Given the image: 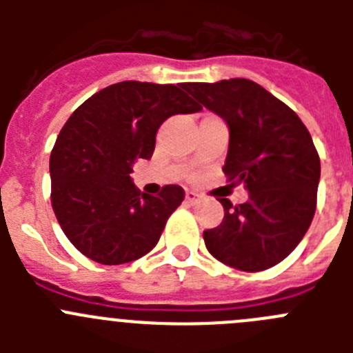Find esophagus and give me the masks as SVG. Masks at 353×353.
Listing matches in <instances>:
<instances>
[{
  "instance_id": "obj_1",
  "label": "esophagus",
  "mask_w": 353,
  "mask_h": 353,
  "mask_svg": "<svg viewBox=\"0 0 353 353\" xmlns=\"http://www.w3.org/2000/svg\"><path fill=\"white\" fill-rule=\"evenodd\" d=\"M185 201L187 203H198L199 201V194L198 192H194V191H187L185 192Z\"/></svg>"
}]
</instances>
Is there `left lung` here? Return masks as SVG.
<instances>
[{
    "label": "left lung",
    "instance_id": "obj_1",
    "mask_svg": "<svg viewBox=\"0 0 353 353\" xmlns=\"http://www.w3.org/2000/svg\"><path fill=\"white\" fill-rule=\"evenodd\" d=\"M182 86L228 123L223 171L249 191L239 207L219 198L224 219L203 232L205 245L233 269H270L297 248L316 210L320 157L310 130L293 109L254 81L236 77Z\"/></svg>",
    "mask_w": 353,
    "mask_h": 353
}]
</instances>
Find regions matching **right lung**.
Returning <instances> with one entry per match:
<instances>
[{
	"instance_id": "right-lung-1",
	"label": "right lung",
	"mask_w": 353,
	"mask_h": 353,
	"mask_svg": "<svg viewBox=\"0 0 353 353\" xmlns=\"http://www.w3.org/2000/svg\"><path fill=\"white\" fill-rule=\"evenodd\" d=\"M182 84L121 81L72 113L51 152V203L61 230L84 256L121 265L152 251L183 201L180 185L145 194L130 173L150 159L155 134L173 114L199 111Z\"/></svg>"
}]
</instances>
